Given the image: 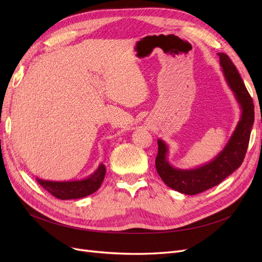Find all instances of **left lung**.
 Wrapping results in <instances>:
<instances>
[{
  "label": "left lung",
  "instance_id": "left-lung-1",
  "mask_svg": "<svg viewBox=\"0 0 262 262\" xmlns=\"http://www.w3.org/2000/svg\"><path fill=\"white\" fill-rule=\"evenodd\" d=\"M219 57L226 82L242 108L241 120L224 149L210 163L200 167L179 169L172 167L167 161V145L163 140H157L158 153L155 166L158 175L168 187L185 194L200 193L219 185L239 167L248 148L250 132L255 120V106L232 60L225 53H219Z\"/></svg>",
  "mask_w": 262,
  "mask_h": 262
}]
</instances>
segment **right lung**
Masks as SVG:
<instances>
[{
    "instance_id": "add662e5",
    "label": "right lung",
    "mask_w": 262,
    "mask_h": 262,
    "mask_svg": "<svg viewBox=\"0 0 262 262\" xmlns=\"http://www.w3.org/2000/svg\"><path fill=\"white\" fill-rule=\"evenodd\" d=\"M106 175V167L100 164L94 173L82 180L72 181H51L37 178V182L47 191L60 200L81 199L94 193L100 187Z\"/></svg>"
}]
</instances>
